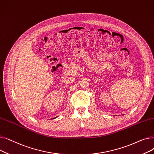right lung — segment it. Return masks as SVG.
Returning <instances> with one entry per match:
<instances>
[{
	"instance_id": "1",
	"label": "right lung",
	"mask_w": 154,
	"mask_h": 154,
	"mask_svg": "<svg viewBox=\"0 0 154 154\" xmlns=\"http://www.w3.org/2000/svg\"><path fill=\"white\" fill-rule=\"evenodd\" d=\"M55 118H57V117H55V118H53V119H55Z\"/></svg>"
}]
</instances>
